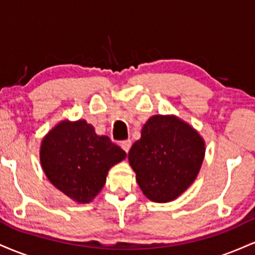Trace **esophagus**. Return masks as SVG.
Segmentation results:
<instances>
[{
  "mask_svg": "<svg viewBox=\"0 0 255 255\" xmlns=\"http://www.w3.org/2000/svg\"><path fill=\"white\" fill-rule=\"evenodd\" d=\"M130 146H131V141H130L129 139H128V140H124V141L121 142V147L124 148V150H125L126 152H128V151H129Z\"/></svg>",
  "mask_w": 255,
  "mask_h": 255,
  "instance_id": "esophagus-1",
  "label": "esophagus"
}]
</instances>
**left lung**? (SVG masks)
<instances>
[{
	"label": "left lung",
	"instance_id": "left-lung-1",
	"mask_svg": "<svg viewBox=\"0 0 255 255\" xmlns=\"http://www.w3.org/2000/svg\"><path fill=\"white\" fill-rule=\"evenodd\" d=\"M204 156V140L191 126L177 118L156 115L144 125L128 159L146 197L168 203L193 183Z\"/></svg>",
	"mask_w": 255,
	"mask_h": 255
}]
</instances>
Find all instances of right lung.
Listing matches in <instances>:
<instances>
[{
  "instance_id": "right-lung-1",
  "label": "right lung",
  "mask_w": 255,
  "mask_h": 255,
  "mask_svg": "<svg viewBox=\"0 0 255 255\" xmlns=\"http://www.w3.org/2000/svg\"><path fill=\"white\" fill-rule=\"evenodd\" d=\"M126 158L109 136L95 133L84 120L61 122L40 147V162L50 182L78 203H89L103 188L108 170Z\"/></svg>"
}]
</instances>
